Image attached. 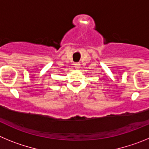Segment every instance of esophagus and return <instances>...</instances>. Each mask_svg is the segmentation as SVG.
<instances>
[{"mask_svg":"<svg viewBox=\"0 0 149 149\" xmlns=\"http://www.w3.org/2000/svg\"><path fill=\"white\" fill-rule=\"evenodd\" d=\"M74 67L75 68H76V69H79V68H80V64L79 63H75Z\"/></svg>","mask_w":149,"mask_h":149,"instance_id":"1","label":"esophagus"}]
</instances>
